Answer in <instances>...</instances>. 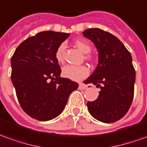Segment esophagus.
<instances>
[{
    "instance_id": "obj_1",
    "label": "esophagus",
    "mask_w": 147,
    "mask_h": 147,
    "mask_svg": "<svg viewBox=\"0 0 147 147\" xmlns=\"http://www.w3.org/2000/svg\"><path fill=\"white\" fill-rule=\"evenodd\" d=\"M87 88H88V87L83 84H80L79 85V89H80V90H84V89H87Z\"/></svg>"
}]
</instances>
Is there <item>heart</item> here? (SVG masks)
Instances as JSON below:
<instances>
[{
  "mask_svg": "<svg viewBox=\"0 0 147 147\" xmlns=\"http://www.w3.org/2000/svg\"><path fill=\"white\" fill-rule=\"evenodd\" d=\"M77 49H79L81 52L87 54L85 58L89 60L93 59L92 56L88 54L91 51V45L89 42L84 40H76L74 42ZM66 45L65 44H60L56 51V59L59 63H62L64 61V53H65ZM90 72V70L88 67L85 65L81 66H72V65H67L63 67L62 69V74L67 79H69L73 81H80L84 80V78L88 76Z\"/></svg>",
  "mask_w": 147,
  "mask_h": 147,
  "instance_id": "1",
  "label": "heart"
}]
</instances>
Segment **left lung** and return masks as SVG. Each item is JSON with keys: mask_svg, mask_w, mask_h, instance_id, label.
Masks as SVG:
<instances>
[{"mask_svg": "<svg viewBox=\"0 0 147 147\" xmlns=\"http://www.w3.org/2000/svg\"><path fill=\"white\" fill-rule=\"evenodd\" d=\"M83 35L98 52L95 71L84 82L101 89L97 99L88 102V111L100 122H116L127 114L134 98L135 71L131 53L116 36L102 29H86Z\"/></svg>", "mask_w": 147, "mask_h": 147, "instance_id": "1", "label": "left lung"}]
</instances>
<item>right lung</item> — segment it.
Instances as JSON below:
<instances>
[{"mask_svg":"<svg viewBox=\"0 0 147 147\" xmlns=\"http://www.w3.org/2000/svg\"><path fill=\"white\" fill-rule=\"evenodd\" d=\"M69 33L45 31L23 41L11 58V80L21 108L29 116L49 121L59 115L79 84L60 77L56 51Z\"/></svg>","mask_w":147,"mask_h":147,"instance_id":"1","label":"right lung"}]
</instances>
